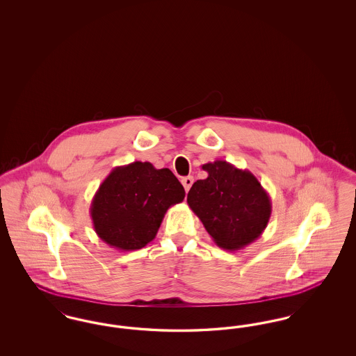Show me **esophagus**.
<instances>
[{"label":"esophagus","mask_w":356,"mask_h":356,"mask_svg":"<svg viewBox=\"0 0 356 356\" xmlns=\"http://www.w3.org/2000/svg\"><path fill=\"white\" fill-rule=\"evenodd\" d=\"M181 184L184 186L186 192H188V191H189V188H191L192 184H193V177H192V176H186V177H183V179H181Z\"/></svg>","instance_id":"obj_1"}]
</instances>
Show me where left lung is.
Segmentation results:
<instances>
[{
    "mask_svg": "<svg viewBox=\"0 0 356 356\" xmlns=\"http://www.w3.org/2000/svg\"><path fill=\"white\" fill-rule=\"evenodd\" d=\"M208 177L193 183L186 203L222 250L237 251L264 232L272 213L270 195L254 173L228 161L202 167Z\"/></svg>",
    "mask_w": 356,
    "mask_h": 356,
    "instance_id": "obj_1",
    "label": "left lung"
}]
</instances>
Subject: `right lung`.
I'll return each instance as SVG.
<instances>
[{
	"label": "right lung",
	"instance_id": "obj_1",
	"mask_svg": "<svg viewBox=\"0 0 356 356\" xmlns=\"http://www.w3.org/2000/svg\"><path fill=\"white\" fill-rule=\"evenodd\" d=\"M186 191L168 168L134 161L113 168L90 203L95 232L109 247L135 251L157 235L172 205L181 203Z\"/></svg>",
	"mask_w": 356,
	"mask_h": 356
}]
</instances>
